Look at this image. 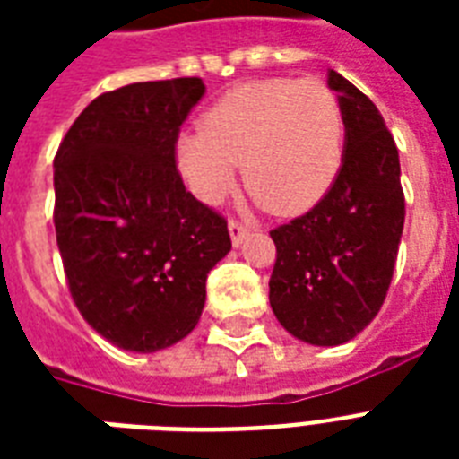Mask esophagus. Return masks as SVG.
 Wrapping results in <instances>:
<instances>
[{"instance_id":"obj_1","label":"esophagus","mask_w":459,"mask_h":459,"mask_svg":"<svg viewBox=\"0 0 459 459\" xmlns=\"http://www.w3.org/2000/svg\"><path fill=\"white\" fill-rule=\"evenodd\" d=\"M229 230H230V240H233V245H236V247H240L245 238L250 236V229H247L245 223L236 221V219H230L229 221Z\"/></svg>"}]
</instances>
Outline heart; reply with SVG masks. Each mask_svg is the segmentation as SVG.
Listing matches in <instances>:
<instances>
[{
	"mask_svg": "<svg viewBox=\"0 0 459 459\" xmlns=\"http://www.w3.org/2000/svg\"><path fill=\"white\" fill-rule=\"evenodd\" d=\"M345 150V117L319 78L236 85L176 145L178 169L204 202H219L243 164V186L279 216L302 214L333 186Z\"/></svg>",
	"mask_w": 459,
	"mask_h": 459,
	"instance_id": "b5f03b06",
	"label": "heart"
}]
</instances>
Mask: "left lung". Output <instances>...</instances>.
Here are the masks:
<instances>
[{"label": "left lung", "instance_id": "left-lung-1", "mask_svg": "<svg viewBox=\"0 0 459 459\" xmlns=\"http://www.w3.org/2000/svg\"><path fill=\"white\" fill-rule=\"evenodd\" d=\"M328 88L345 117L341 171L307 214L272 230L269 302L309 345H341L381 309L405 223L398 147L369 97L333 68Z\"/></svg>", "mask_w": 459, "mask_h": 459}]
</instances>
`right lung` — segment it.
Listing matches in <instances>:
<instances>
[{
  "label": "right lung",
  "mask_w": 459,
  "mask_h": 459,
  "mask_svg": "<svg viewBox=\"0 0 459 459\" xmlns=\"http://www.w3.org/2000/svg\"><path fill=\"white\" fill-rule=\"evenodd\" d=\"M200 78L133 82L82 109L54 157V229L68 290L97 333L157 352L200 321L226 219L187 193L176 140Z\"/></svg>",
  "instance_id": "obj_1"
}]
</instances>
